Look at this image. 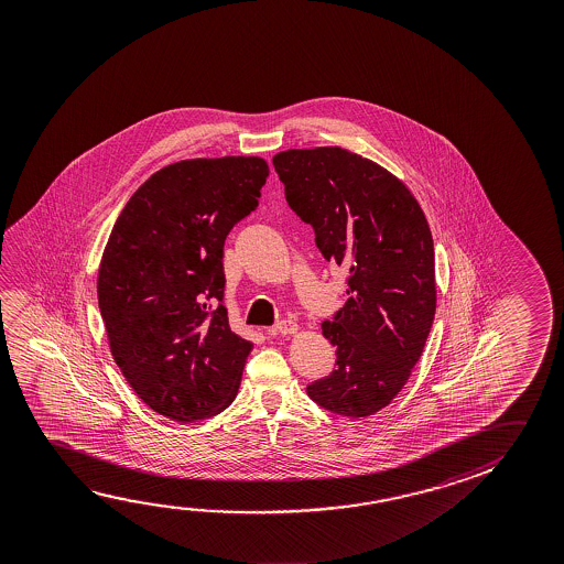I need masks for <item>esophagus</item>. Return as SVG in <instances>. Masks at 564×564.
Listing matches in <instances>:
<instances>
[{
	"instance_id": "esophagus-1",
	"label": "esophagus",
	"mask_w": 564,
	"mask_h": 564,
	"mask_svg": "<svg viewBox=\"0 0 564 564\" xmlns=\"http://www.w3.org/2000/svg\"><path fill=\"white\" fill-rule=\"evenodd\" d=\"M299 333V324L293 323V321H281V323L275 324L273 328H269V334H281V336H289V334Z\"/></svg>"
}]
</instances>
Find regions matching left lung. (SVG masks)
Wrapping results in <instances>:
<instances>
[{
	"label": "left lung",
	"mask_w": 564,
	"mask_h": 564,
	"mask_svg": "<svg viewBox=\"0 0 564 564\" xmlns=\"http://www.w3.org/2000/svg\"><path fill=\"white\" fill-rule=\"evenodd\" d=\"M273 165L323 258L348 271V301L323 323L336 368L306 393L336 415H376L398 398L433 326L434 246L425 213L403 181L348 149H289Z\"/></svg>",
	"instance_id": "1"
}]
</instances>
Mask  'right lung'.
<instances>
[{"mask_svg": "<svg viewBox=\"0 0 564 564\" xmlns=\"http://www.w3.org/2000/svg\"><path fill=\"white\" fill-rule=\"evenodd\" d=\"M265 159H185L149 176L123 206L98 268L111 356L159 415L193 423L238 395L253 341L223 301L224 241L258 206Z\"/></svg>", "mask_w": 564, "mask_h": 564, "instance_id": "1", "label": "right lung"}]
</instances>
